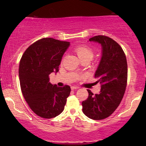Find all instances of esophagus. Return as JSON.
Segmentation results:
<instances>
[{"instance_id": "34e87169", "label": "esophagus", "mask_w": 146, "mask_h": 146, "mask_svg": "<svg viewBox=\"0 0 146 146\" xmlns=\"http://www.w3.org/2000/svg\"><path fill=\"white\" fill-rule=\"evenodd\" d=\"M79 88H80V87H78V86H71V90H75V89H78Z\"/></svg>"}]
</instances>
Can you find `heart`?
Segmentation results:
<instances>
[{
    "instance_id": "b5f03b06",
    "label": "heart",
    "mask_w": 146,
    "mask_h": 146,
    "mask_svg": "<svg viewBox=\"0 0 146 146\" xmlns=\"http://www.w3.org/2000/svg\"><path fill=\"white\" fill-rule=\"evenodd\" d=\"M75 52L81 60L84 59L92 60L94 56L93 51L90 48L86 47V46H78L75 48Z\"/></svg>"
}]
</instances>
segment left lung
<instances>
[{
	"label": "left lung",
	"mask_w": 146,
	"mask_h": 146,
	"mask_svg": "<svg viewBox=\"0 0 146 146\" xmlns=\"http://www.w3.org/2000/svg\"><path fill=\"white\" fill-rule=\"evenodd\" d=\"M90 42L99 43L102 46V57L95 77L101 84L99 94L88 90V97L83 101L82 111L94 120H101L109 117L119 105L127 84L128 65L122 48L112 38L97 36L90 38Z\"/></svg>",
	"instance_id": "left-lung-1"
}]
</instances>
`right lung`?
Returning a JSON list of instances; mask_svg holds the SVG:
<instances>
[{"instance_id": "add662e5", "label": "right lung", "mask_w": 146, "mask_h": 146, "mask_svg": "<svg viewBox=\"0 0 146 146\" xmlns=\"http://www.w3.org/2000/svg\"><path fill=\"white\" fill-rule=\"evenodd\" d=\"M69 42L42 38L25 51L19 65V78L23 96L37 115L50 119L64 110L70 95L69 86L51 84L49 75L59 71L64 53Z\"/></svg>"}]
</instances>
